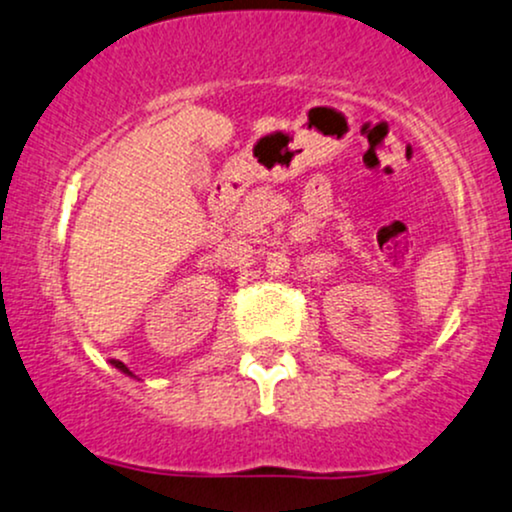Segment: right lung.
Returning a JSON list of instances; mask_svg holds the SVG:
<instances>
[{"label": "right lung", "mask_w": 512, "mask_h": 512, "mask_svg": "<svg viewBox=\"0 0 512 512\" xmlns=\"http://www.w3.org/2000/svg\"><path fill=\"white\" fill-rule=\"evenodd\" d=\"M110 363H113L117 370H122V373H125V375H132V370H129L122 361H115V358H113V361H110ZM132 378H137V375H132Z\"/></svg>", "instance_id": "obj_1"}]
</instances>
